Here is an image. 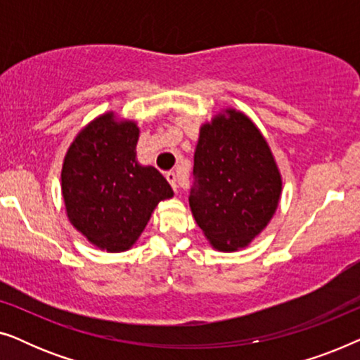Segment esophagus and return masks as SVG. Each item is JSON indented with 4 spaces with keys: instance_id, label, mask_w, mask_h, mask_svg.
I'll return each mask as SVG.
<instances>
[{
    "instance_id": "obj_1",
    "label": "esophagus",
    "mask_w": 360,
    "mask_h": 360,
    "mask_svg": "<svg viewBox=\"0 0 360 360\" xmlns=\"http://www.w3.org/2000/svg\"><path fill=\"white\" fill-rule=\"evenodd\" d=\"M167 180H169V184L172 185V188H174L176 191V188H179V184H176V174L175 172H167Z\"/></svg>"
}]
</instances>
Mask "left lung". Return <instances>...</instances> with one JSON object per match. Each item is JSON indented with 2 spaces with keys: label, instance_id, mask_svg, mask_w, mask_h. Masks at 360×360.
I'll use <instances>...</instances> for the list:
<instances>
[{
  "label": "left lung",
  "instance_id": "obj_1",
  "mask_svg": "<svg viewBox=\"0 0 360 360\" xmlns=\"http://www.w3.org/2000/svg\"><path fill=\"white\" fill-rule=\"evenodd\" d=\"M200 129L190 208L219 250L245 248L277 210L282 180L252 121L229 110Z\"/></svg>",
  "mask_w": 360,
  "mask_h": 360
}]
</instances>
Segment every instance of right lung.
<instances>
[{
    "mask_svg": "<svg viewBox=\"0 0 360 360\" xmlns=\"http://www.w3.org/2000/svg\"><path fill=\"white\" fill-rule=\"evenodd\" d=\"M139 129L112 112L90 122L67 152L62 195L72 224L108 252L129 249L150 213L174 190L155 167L136 160Z\"/></svg>",
    "mask_w": 360,
    "mask_h": 360,
    "instance_id": "obj_1",
    "label": "right lung"
}]
</instances>
